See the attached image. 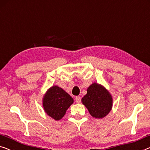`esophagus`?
Wrapping results in <instances>:
<instances>
[{
	"label": "esophagus",
	"mask_w": 150,
	"mask_h": 150,
	"mask_svg": "<svg viewBox=\"0 0 150 150\" xmlns=\"http://www.w3.org/2000/svg\"><path fill=\"white\" fill-rule=\"evenodd\" d=\"M75 102H77V103H80V102H81V97L76 96L75 97Z\"/></svg>",
	"instance_id": "1"
}]
</instances>
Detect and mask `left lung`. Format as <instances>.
I'll return each mask as SVG.
<instances>
[{"mask_svg": "<svg viewBox=\"0 0 150 150\" xmlns=\"http://www.w3.org/2000/svg\"><path fill=\"white\" fill-rule=\"evenodd\" d=\"M81 102L91 117L102 118L112 110L113 100L110 92L103 86L93 83L87 89V93L82 98Z\"/></svg>", "mask_w": 150, "mask_h": 150, "instance_id": "8db88e82", "label": "left lung"}]
</instances>
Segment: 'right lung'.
I'll return each mask as SVG.
<instances>
[{
	"mask_svg": "<svg viewBox=\"0 0 150 150\" xmlns=\"http://www.w3.org/2000/svg\"><path fill=\"white\" fill-rule=\"evenodd\" d=\"M73 103V99L63 89L57 86L50 87L42 99L44 110L49 117L59 120Z\"/></svg>",
	"mask_w": 150,
	"mask_h": 150,
	"instance_id": "obj_1",
	"label": "right lung"
}]
</instances>
